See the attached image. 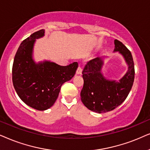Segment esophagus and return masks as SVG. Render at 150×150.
I'll return each mask as SVG.
<instances>
[{
	"label": "esophagus",
	"instance_id": "obj_1",
	"mask_svg": "<svg viewBox=\"0 0 150 150\" xmlns=\"http://www.w3.org/2000/svg\"><path fill=\"white\" fill-rule=\"evenodd\" d=\"M81 73H82V69H81V68L80 67H79L77 68V71H76L77 75H81Z\"/></svg>",
	"mask_w": 150,
	"mask_h": 150
}]
</instances>
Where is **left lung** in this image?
<instances>
[{"label": "left lung", "instance_id": "left-lung-1", "mask_svg": "<svg viewBox=\"0 0 150 150\" xmlns=\"http://www.w3.org/2000/svg\"><path fill=\"white\" fill-rule=\"evenodd\" d=\"M114 52H119L127 65V71L119 81L103 76L101 70L104 57L88 62L82 71L83 86L81 99L90 110L105 113L120 105L131 91L134 79V65L131 52L120 41L115 40Z\"/></svg>", "mask_w": 150, "mask_h": 150}]
</instances>
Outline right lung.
I'll return each instance as SVG.
<instances>
[{"mask_svg":"<svg viewBox=\"0 0 150 150\" xmlns=\"http://www.w3.org/2000/svg\"><path fill=\"white\" fill-rule=\"evenodd\" d=\"M45 35V30L35 32L22 42L16 53L12 67V81L23 102L38 110H46L54 104L62 85L73 78L77 62L62 67L45 60L36 63L33 58L36 39Z\"/></svg>","mask_w":150,"mask_h":150,"instance_id":"obj_1","label":"right lung"}]
</instances>
